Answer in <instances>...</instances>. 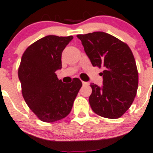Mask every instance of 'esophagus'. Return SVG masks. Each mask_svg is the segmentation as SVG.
<instances>
[{
    "label": "esophagus",
    "mask_w": 153,
    "mask_h": 153,
    "mask_svg": "<svg viewBox=\"0 0 153 153\" xmlns=\"http://www.w3.org/2000/svg\"><path fill=\"white\" fill-rule=\"evenodd\" d=\"M82 84H83V85H89V83H88V82H86V81H82Z\"/></svg>",
    "instance_id": "obj_1"
}]
</instances>
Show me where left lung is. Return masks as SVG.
<instances>
[{
	"label": "left lung",
	"mask_w": 153,
	"mask_h": 153,
	"mask_svg": "<svg viewBox=\"0 0 153 153\" xmlns=\"http://www.w3.org/2000/svg\"><path fill=\"white\" fill-rule=\"evenodd\" d=\"M94 66L104 70L102 85L91 84V109L100 116L118 118L130 108L136 97L138 72L129 47L103 31L78 35Z\"/></svg>",
	"instance_id": "obj_1"
}]
</instances>
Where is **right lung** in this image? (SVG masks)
<instances>
[{
    "instance_id": "obj_1",
    "label": "right lung",
    "mask_w": 153,
    "mask_h": 153,
    "mask_svg": "<svg viewBox=\"0 0 153 153\" xmlns=\"http://www.w3.org/2000/svg\"><path fill=\"white\" fill-rule=\"evenodd\" d=\"M72 36L48 35L30 45L21 59L18 75L24 100L41 121L53 122L72 110L82 83L75 78L63 83L56 75L62 68V53Z\"/></svg>"
}]
</instances>
